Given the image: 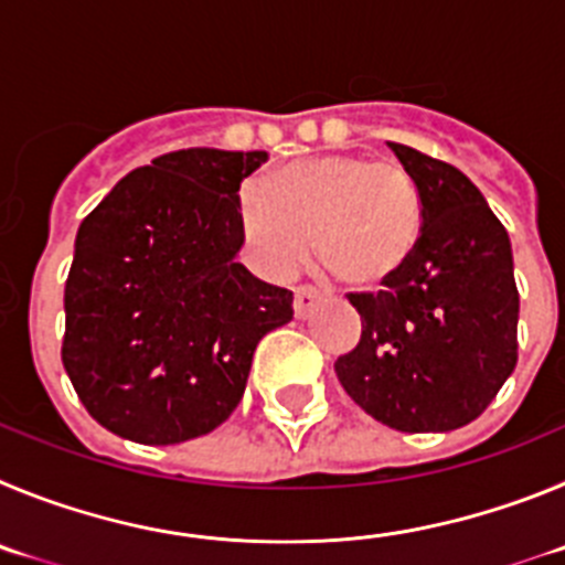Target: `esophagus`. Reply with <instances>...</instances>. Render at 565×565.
Here are the masks:
<instances>
[{"label":"esophagus","mask_w":565,"mask_h":565,"mask_svg":"<svg viewBox=\"0 0 565 565\" xmlns=\"http://www.w3.org/2000/svg\"><path fill=\"white\" fill-rule=\"evenodd\" d=\"M320 303V292L312 287H295V298H292V307L298 318H309L315 312V307Z\"/></svg>","instance_id":"obj_1"}]
</instances>
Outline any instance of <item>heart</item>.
<instances>
[{"instance_id": "obj_1", "label": "heart", "mask_w": 565, "mask_h": 565, "mask_svg": "<svg viewBox=\"0 0 565 565\" xmlns=\"http://www.w3.org/2000/svg\"><path fill=\"white\" fill-rule=\"evenodd\" d=\"M422 194L399 162L323 154L273 171L238 196V225L258 270L289 278L318 253L349 289H380L405 270L422 236Z\"/></svg>"}]
</instances>
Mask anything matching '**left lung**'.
I'll use <instances>...</instances> for the list:
<instances>
[{
    "label": "left lung",
    "instance_id": "left-lung-1",
    "mask_svg": "<svg viewBox=\"0 0 565 565\" xmlns=\"http://www.w3.org/2000/svg\"><path fill=\"white\" fill-rule=\"evenodd\" d=\"M422 194V236L380 292H352L363 334L334 371L354 403L405 434L484 414L518 363V287L504 225L450 162L388 143Z\"/></svg>",
    "mask_w": 565,
    "mask_h": 565
}]
</instances>
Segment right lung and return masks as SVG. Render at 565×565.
<instances>
[{"label":"right lung","mask_w":565,"mask_h":565,"mask_svg":"<svg viewBox=\"0 0 565 565\" xmlns=\"http://www.w3.org/2000/svg\"><path fill=\"white\" fill-rule=\"evenodd\" d=\"M262 162L267 151H171L81 222L61 360L111 434L180 445L220 428L258 340L292 320V292L236 262L238 185Z\"/></svg>","instance_id":"obj_1"}]
</instances>
